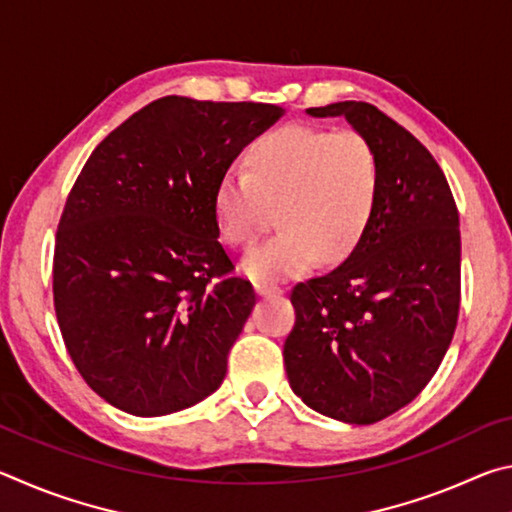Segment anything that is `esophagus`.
Listing matches in <instances>:
<instances>
[{
    "mask_svg": "<svg viewBox=\"0 0 512 512\" xmlns=\"http://www.w3.org/2000/svg\"><path fill=\"white\" fill-rule=\"evenodd\" d=\"M255 291H257V296H262V298H275V296H282V289L280 287H275V284H255Z\"/></svg>",
    "mask_w": 512,
    "mask_h": 512,
    "instance_id": "1",
    "label": "esophagus"
}]
</instances>
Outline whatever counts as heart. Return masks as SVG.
<instances>
[{"label": "heart", "instance_id": "b5f03b06", "mask_svg": "<svg viewBox=\"0 0 512 512\" xmlns=\"http://www.w3.org/2000/svg\"><path fill=\"white\" fill-rule=\"evenodd\" d=\"M248 171L225 176L214 194L216 228L230 246L253 244L264 205L280 232L250 250L244 273L259 284L298 277L316 257L339 262L359 244L379 196V162L366 137L284 126L253 144Z\"/></svg>", "mask_w": 512, "mask_h": 512}]
</instances>
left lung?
<instances>
[{
  "label": "left lung",
  "mask_w": 512,
  "mask_h": 512,
  "mask_svg": "<svg viewBox=\"0 0 512 512\" xmlns=\"http://www.w3.org/2000/svg\"><path fill=\"white\" fill-rule=\"evenodd\" d=\"M345 117L379 162L375 212L343 264L291 291L284 368L309 409L372 424L418 397L452 343L461 302V230L433 155L363 101L309 108Z\"/></svg>",
  "instance_id": "left-lung-1"
}]
</instances>
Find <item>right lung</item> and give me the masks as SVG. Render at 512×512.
<instances>
[{
  "label": "right lung",
  "instance_id": "1",
  "mask_svg": "<svg viewBox=\"0 0 512 512\" xmlns=\"http://www.w3.org/2000/svg\"><path fill=\"white\" fill-rule=\"evenodd\" d=\"M284 115L271 103L164 97L85 162L60 216L54 307L94 393L155 418L223 384L255 291L219 244L214 194L237 155Z\"/></svg>",
  "mask_w": 512,
  "mask_h": 512
}]
</instances>
